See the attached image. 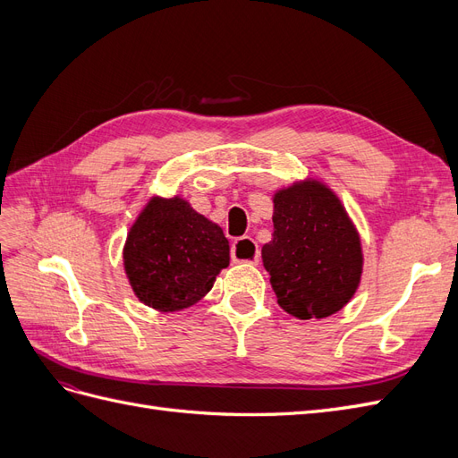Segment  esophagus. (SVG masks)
Here are the masks:
<instances>
[{"instance_id": "esophagus-1", "label": "esophagus", "mask_w": 458, "mask_h": 458, "mask_svg": "<svg viewBox=\"0 0 458 458\" xmlns=\"http://www.w3.org/2000/svg\"><path fill=\"white\" fill-rule=\"evenodd\" d=\"M231 258L233 261H244V263H258L259 261V250L258 242L250 237H241L233 242L231 246Z\"/></svg>"}]
</instances>
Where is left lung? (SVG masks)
Instances as JSON below:
<instances>
[{
	"label": "left lung",
	"mask_w": 458,
	"mask_h": 458,
	"mask_svg": "<svg viewBox=\"0 0 458 458\" xmlns=\"http://www.w3.org/2000/svg\"><path fill=\"white\" fill-rule=\"evenodd\" d=\"M273 241L261 248L279 306L298 318L340 311L361 281V241L335 192L296 183L273 199Z\"/></svg>",
	"instance_id": "8db88e82"
}]
</instances>
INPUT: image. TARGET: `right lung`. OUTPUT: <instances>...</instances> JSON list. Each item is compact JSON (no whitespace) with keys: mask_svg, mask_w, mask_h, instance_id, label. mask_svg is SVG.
<instances>
[{"mask_svg":"<svg viewBox=\"0 0 458 458\" xmlns=\"http://www.w3.org/2000/svg\"><path fill=\"white\" fill-rule=\"evenodd\" d=\"M123 266L133 293L158 311H179L210 293L229 266V242L219 225L183 199H152L133 224Z\"/></svg>","mask_w":458,"mask_h":458,"instance_id":"right-lung-1","label":"right lung"}]
</instances>
